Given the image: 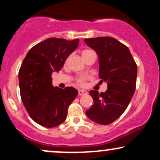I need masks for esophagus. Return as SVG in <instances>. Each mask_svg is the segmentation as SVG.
<instances>
[{"instance_id":"obj_1","label":"esophagus","mask_w":160,"mask_h":160,"mask_svg":"<svg viewBox=\"0 0 160 160\" xmlns=\"http://www.w3.org/2000/svg\"><path fill=\"white\" fill-rule=\"evenodd\" d=\"M86 94H87V92L85 90H78V95H80V96H82V95Z\"/></svg>"}]
</instances>
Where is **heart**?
<instances>
[{
    "label": "heart",
    "mask_w": 160,
    "mask_h": 160,
    "mask_svg": "<svg viewBox=\"0 0 160 160\" xmlns=\"http://www.w3.org/2000/svg\"><path fill=\"white\" fill-rule=\"evenodd\" d=\"M92 52L91 50H89V49H85V50H83L82 52V56H85V55L87 54V53ZM87 78H86V77H82V78H78V80H77V83H78V85L80 86H84L86 85V80Z\"/></svg>",
    "instance_id": "b5f03b06"
}]
</instances>
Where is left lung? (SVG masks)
<instances>
[{"mask_svg":"<svg viewBox=\"0 0 160 160\" xmlns=\"http://www.w3.org/2000/svg\"><path fill=\"white\" fill-rule=\"evenodd\" d=\"M84 41L98 54L100 82L108 83L104 92L89 91L94 104L86 113L96 123L111 124L124 113L132 98L136 87L137 65L128 47L115 38L99 37Z\"/></svg>","mask_w":160,"mask_h":160,"instance_id":"1","label":"left lung"}]
</instances>
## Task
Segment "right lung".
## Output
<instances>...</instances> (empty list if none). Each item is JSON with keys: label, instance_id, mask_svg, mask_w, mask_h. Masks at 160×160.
I'll return each instance as SVG.
<instances>
[{"label": "right lung", "instance_id": "right-lung-1", "mask_svg": "<svg viewBox=\"0 0 160 160\" xmlns=\"http://www.w3.org/2000/svg\"><path fill=\"white\" fill-rule=\"evenodd\" d=\"M79 39L49 38L34 46L19 71L21 98L31 118L40 126L52 128L65 120L69 105L78 95L76 89L54 87L52 74L63 68L78 47Z\"/></svg>", "mask_w": 160, "mask_h": 160}]
</instances>
